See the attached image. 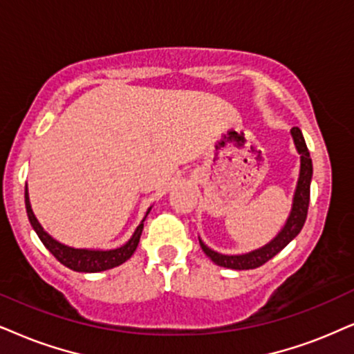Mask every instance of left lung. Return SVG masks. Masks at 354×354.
I'll list each match as a JSON object with an SVG mask.
<instances>
[{
  "mask_svg": "<svg viewBox=\"0 0 354 354\" xmlns=\"http://www.w3.org/2000/svg\"><path fill=\"white\" fill-rule=\"evenodd\" d=\"M292 133L294 144L297 147V151L301 153V174H299L297 181V189L294 194V204L292 210H290V216L286 222L284 229L279 232V235L274 240L270 241L266 247L254 250L252 253L247 254H235V257H229V254H221L217 252L205 247L203 241L199 240L201 248L207 257L212 259L214 263L223 268H232V270H254L265 265L266 261H270L272 257H276L277 253L283 250L290 240L296 239L299 232L302 230L304 223L307 218V210H308V201H310V180H312V158L308 153V149L304 140V136L299 127L290 129Z\"/></svg>",
  "mask_w": 354,
  "mask_h": 354,
  "instance_id": "obj_1",
  "label": "left lung"
}]
</instances>
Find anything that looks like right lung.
Segmentation results:
<instances>
[{"label":"right lung","mask_w":354,"mask_h":354,"mask_svg":"<svg viewBox=\"0 0 354 354\" xmlns=\"http://www.w3.org/2000/svg\"><path fill=\"white\" fill-rule=\"evenodd\" d=\"M24 198H26V210H28L29 222L30 225L34 227L35 234L39 235L40 241L46 245L48 252H50L53 257L62 263V265L70 268V270L80 271V272H97V271L111 270V268H115L122 265L124 261H127V259L133 254V252L137 250L138 241H140L142 230H144V223H140V225L137 227V230L133 232L132 239L129 240L124 247L115 248V250H107V252H101V250L71 248V247H66V245L58 243L57 240H53L52 236L48 235L42 227H40L37 218H35L32 209H30L28 187H26Z\"/></svg>","instance_id":"right-lung-1"}]
</instances>
